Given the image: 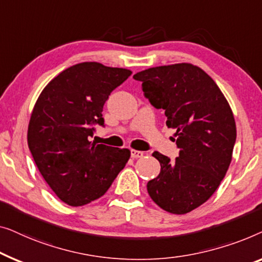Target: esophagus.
Returning <instances> with one entry per match:
<instances>
[{
    "label": "esophagus",
    "instance_id": "obj_1",
    "mask_svg": "<svg viewBox=\"0 0 262 262\" xmlns=\"http://www.w3.org/2000/svg\"><path fill=\"white\" fill-rule=\"evenodd\" d=\"M130 157L133 158V159H138V158H142L143 157V152H141V150L130 149Z\"/></svg>",
    "mask_w": 262,
    "mask_h": 262
}]
</instances>
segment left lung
Returning a JSON list of instances; mask_svg holds the SVG:
<instances>
[{
	"label": "left lung",
	"mask_w": 262,
	"mask_h": 262,
	"mask_svg": "<svg viewBox=\"0 0 262 262\" xmlns=\"http://www.w3.org/2000/svg\"><path fill=\"white\" fill-rule=\"evenodd\" d=\"M133 78L154 108L164 109L179 148L174 161L152 154L161 168L147 183L148 194L167 212L192 211L212 196L230 165L236 126L229 103L211 77L187 62L147 69Z\"/></svg>",
	"instance_id": "obj_1"
}]
</instances>
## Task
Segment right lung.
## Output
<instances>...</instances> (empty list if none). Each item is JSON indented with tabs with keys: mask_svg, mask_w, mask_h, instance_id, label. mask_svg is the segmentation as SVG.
<instances>
[{
	"mask_svg": "<svg viewBox=\"0 0 262 262\" xmlns=\"http://www.w3.org/2000/svg\"><path fill=\"white\" fill-rule=\"evenodd\" d=\"M132 71L99 62L64 70L40 94L28 124V147L53 192L71 206L102 197L130 157L129 149L90 141L104 127L103 105Z\"/></svg>",
	"mask_w": 262,
	"mask_h": 262,
	"instance_id": "1",
	"label": "right lung"
}]
</instances>
